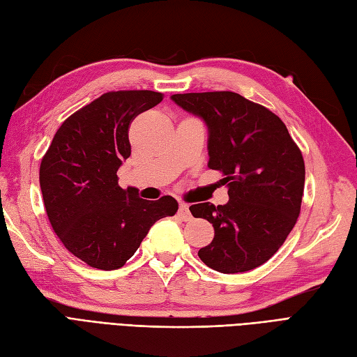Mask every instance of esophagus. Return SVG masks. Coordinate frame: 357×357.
<instances>
[{
	"label": "esophagus",
	"instance_id": "34e87169",
	"mask_svg": "<svg viewBox=\"0 0 357 357\" xmlns=\"http://www.w3.org/2000/svg\"><path fill=\"white\" fill-rule=\"evenodd\" d=\"M178 216L183 221H190V220H192V213H190L189 206L186 203H180V206H178Z\"/></svg>",
	"mask_w": 357,
	"mask_h": 357
}]
</instances>
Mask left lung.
<instances>
[{
  "label": "left lung",
  "mask_w": 357,
  "mask_h": 357,
  "mask_svg": "<svg viewBox=\"0 0 357 357\" xmlns=\"http://www.w3.org/2000/svg\"><path fill=\"white\" fill-rule=\"evenodd\" d=\"M171 100L207 127L211 169L224 174L229 202L189 207L213 225L215 236L198 251L218 273H245L279 250L300 215L304 189L301 151L271 110L239 93H176Z\"/></svg>",
  "instance_id": "8db88e82"
}]
</instances>
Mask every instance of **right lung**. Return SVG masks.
Instances as JSON below:
<instances>
[{
    "label": "right lung",
    "instance_id": "obj_1",
    "mask_svg": "<svg viewBox=\"0 0 357 357\" xmlns=\"http://www.w3.org/2000/svg\"><path fill=\"white\" fill-rule=\"evenodd\" d=\"M162 100L153 91L102 93L63 121L43 155L39 181L48 220L68 251L92 268H121L155 221L177 212L172 197L149 202L136 188H121L116 176L132 154L130 124Z\"/></svg>",
    "mask_w": 357,
    "mask_h": 357
}]
</instances>
